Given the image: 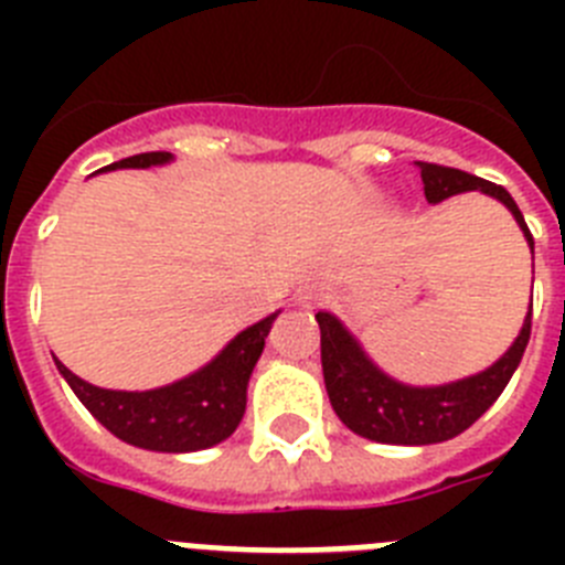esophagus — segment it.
I'll return each mask as SVG.
<instances>
[{
	"label": "esophagus",
	"mask_w": 565,
	"mask_h": 565,
	"mask_svg": "<svg viewBox=\"0 0 565 565\" xmlns=\"http://www.w3.org/2000/svg\"><path fill=\"white\" fill-rule=\"evenodd\" d=\"M297 299H299V306H306V308L319 306V302H322V288H317V286L302 288V291L297 294Z\"/></svg>",
	"instance_id": "esophagus-1"
}]
</instances>
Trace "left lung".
Listing matches in <instances>:
<instances>
[{"label": "left lung", "mask_w": 565, "mask_h": 565, "mask_svg": "<svg viewBox=\"0 0 565 565\" xmlns=\"http://www.w3.org/2000/svg\"><path fill=\"white\" fill-rule=\"evenodd\" d=\"M418 169H422L424 198L430 203H441L461 192H483L501 201L521 226L523 237L532 248V259H535V239L529 234L521 209L507 189L461 172V169L438 167V163L418 161ZM317 322L319 333H322V376H326L328 398H331L339 422L371 441L424 447V444L450 441V438L461 436L501 396L526 351L529 333H532V308L523 319L515 342L509 344V351L498 362H492L487 371L476 373V376L458 379L450 384H433V387H413V384L387 376L364 353L359 339L342 326V319L333 317L331 311H319Z\"/></svg>", "instance_id": "left-lung-1"}]
</instances>
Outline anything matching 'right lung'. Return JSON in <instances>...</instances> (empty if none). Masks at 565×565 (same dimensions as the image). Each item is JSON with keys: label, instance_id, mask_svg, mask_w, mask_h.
Here are the masks:
<instances>
[{"label": "right lung", "instance_id": "right-lung-1", "mask_svg": "<svg viewBox=\"0 0 565 565\" xmlns=\"http://www.w3.org/2000/svg\"><path fill=\"white\" fill-rule=\"evenodd\" d=\"M172 158V152H141L109 163L102 172L163 167ZM277 313L279 311H274L271 317L259 319L246 331H239L212 362L203 364L201 371L189 373L172 384H163V387H154V391L96 387L67 371L56 356L53 359L78 402L115 438L154 452L209 450L237 430L239 418L246 413L248 379H252L259 353L266 348V337Z\"/></svg>", "mask_w": 565, "mask_h": 565}]
</instances>
